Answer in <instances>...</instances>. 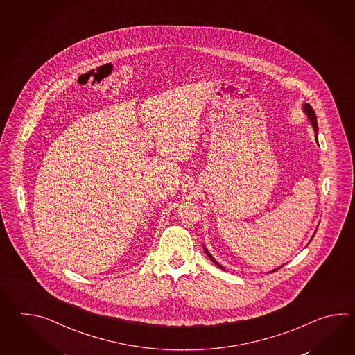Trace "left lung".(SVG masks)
Instances as JSON below:
<instances>
[{
	"mask_svg": "<svg viewBox=\"0 0 355 355\" xmlns=\"http://www.w3.org/2000/svg\"><path fill=\"white\" fill-rule=\"evenodd\" d=\"M302 109H303V112H304V114L307 115V118H309V123H311V125L313 127V130H315V138H316L317 142H318V138H317V135H318V127H317V119H316V114H315V112H313V109H312V106L309 105V104H307V103H304L303 105H302ZM316 234V232H315ZM312 239H313V236H312ZM312 239L309 240V242L312 241ZM204 251H205V254H207V257H209L211 259V261L214 263L216 265H218L219 268L220 269H223V270H226L222 265L218 264L217 263V260L214 259V257H211V254H209V251L208 250L205 249L203 246ZM283 266V265H282ZM282 266H279V268H277V269H274V270H272V272H277L278 269H280Z\"/></svg>",
	"mask_w": 355,
	"mask_h": 355,
	"instance_id": "8db88e82",
	"label": "left lung"
}]
</instances>
